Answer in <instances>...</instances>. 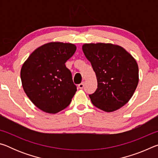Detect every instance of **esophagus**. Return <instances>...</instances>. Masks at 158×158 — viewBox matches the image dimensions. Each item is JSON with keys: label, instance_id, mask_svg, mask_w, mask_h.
Here are the masks:
<instances>
[{"label": "esophagus", "instance_id": "34e87169", "mask_svg": "<svg viewBox=\"0 0 158 158\" xmlns=\"http://www.w3.org/2000/svg\"><path fill=\"white\" fill-rule=\"evenodd\" d=\"M78 87L80 89H82L84 87V82H82V83H81V84H79V85H78Z\"/></svg>", "mask_w": 158, "mask_h": 158}]
</instances>
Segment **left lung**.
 <instances>
[{"mask_svg":"<svg viewBox=\"0 0 158 158\" xmlns=\"http://www.w3.org/2000/svg\"><path fill=\"white\" fill-rule=\"evenodd\" d=\"M82 50L97 77L98 89L89 95L93 105L106 112L124 106L139 83L136 60L124 48L111 43L84 44Z\"/></svg>","mask_w":158,"mask_h":158,"instance_id":"obj_1","label":"left lung"}]
</instances>
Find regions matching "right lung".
<instances>
[{"label": "right lung", "instance_id": "right-lung-1", "mask_svg": "<svg viewBox=\"0 0 158 158\" xmlns=\"http://www.w3.org/2000/svg\"><path fill=\"white\" fill-rule=\"evenodd\" d=\"M74 44L49 42L34 51L21 69L23 90L37 108L56 114L66 108L77 91L65 63L73 56Z\"/></svg>", "mask_w": 158, "mask_h": 158}]
</instances>
